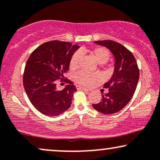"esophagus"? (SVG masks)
<instances>
[{"label": "esophagus", "mask_w": 160, "mask_h": 160, "mask_svg": "<svg viewBox=\"0 0 160 160\" xmlns=\"http://www.w3.org/2000/svg\"><path fill=\"white\" fill-rule=\"evenodd\" d=\"M77 89H79V90H83V91H86V92H89L90 90H89V89H87V88H85L83 87V86H76Z\"/></svg>", "instance_id": "obj_1"}]
</instances>
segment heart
<instances>
[{"label":"heart","instance_id":"1","mask_svg":"<svg viewBox=\"0 0 160 160\" xmlns=\"http://www.w3.org/2000/svg\"><path fill=\"white\" fill-rule=\"evenodd\" d=\"M92 54L94 56L99 64H104L108 61L110 58V53L105 48L96 47L92 50ZM81 54L80 52H76L70 60L69 67L71 70H75L79 67ZM100 76L98 74H89L86 71H80L74 75V80L80 85L89 86L93 84L95 81H98Z\"/></svg>","mask_w":160,"mask_h":160}]
</instances>
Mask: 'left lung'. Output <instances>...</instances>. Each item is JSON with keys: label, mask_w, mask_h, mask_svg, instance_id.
I'll return each instance as SVG.
<instances>
[{"label": "left lung", "mask_w": 160, "mask_h": 160, "mask_svg": "<svg viewBox=\"0 0 160 160\" xmlns=\"http://www.w3.org/2000/svg\"><path fill=\"white\" fill-rule=\"evenodd\" d=\"M108 48L115 57L114 72L109 81L104 84L108 93L102 92V100L92 104L96 111L111 114L122 110L132 98L139 79V68L133 54L127 48L113 40L95 41Z\"/></svg>", "instance_id": "8db88e82"}]
</instances>
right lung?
Listing matches in <instances>:
<instances>
[{"mask_svg": "<svg viewBox=\"0 0 160 160\" xmlns=\"http://www.w3.org/2000/svg\"><path fill=\"white\" fill-rule=\"evenodd\" d=\"M78 45L70 42L51 40L36 48L29 56L23 74V86L34 108L47 116L62 114L70 108L77 91L74 82L63 79L69 69L70 60ZM68 83L58 91L56 82Z\"/></svg>", "mask_w": 160, "mask_h": 160, "instance_id": "obj_1", "label": "right lung"}]
</instances>
